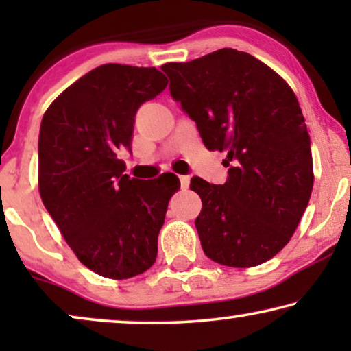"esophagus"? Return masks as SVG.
<instances>
[{
	"mask_svg": "<svg viewBox=\"0 0 351 351\" xmlns=\"http://www.w3.org/2000/svg\"><path fill=\"white\" fill-rule=\"evenodd\" d=\"M179 179H180L182 189H189V185H190V177H189V176H180Z\"/></svg>",
	"mask_w": 351,
	"mask_h": 351,
	"instance_id": "34e87169",
	"label": "esophagus"
}]
</instances>
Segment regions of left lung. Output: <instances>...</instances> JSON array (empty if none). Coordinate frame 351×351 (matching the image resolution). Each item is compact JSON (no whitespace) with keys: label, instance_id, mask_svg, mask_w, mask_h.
I'll list each match as a JSON object with an SVG mask.
<instances>
[{"label":"left lung","instance_id":"left-lung-1","mask_svg":"<svg viewBox=\"0 0 351 351\" xmlns=\"http://www.w3.org/2000/svg\"><path fill=\"white\" fill-rule=\"evenodd\" d=\"M161 70L206 148L227 152L223 185L199 177L190 184L203 203L195 227L204 254L234 268L270 261L289 243L313 189L295 94L270 66L230 47Z\"/></svg>","mask_w":351,"mask_h":351}]
</instances>
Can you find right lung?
Returning a JSON list of instances; mask_svg holds the SVG:
<instances>
[{
  "label": "right lung",
  "instance_id": "1",
  "mask_svg": "<svg viewBox=\"0 0 351 351\" xmlns=\"http://www.w3.org/2000/svg\"><path fill=\"white\" fill-rule=\"evenodd\" d=\"M166 84L155 66L100 65L66 88L43 117V204L80 262L100 276L128 280L156 261L158 234L179 177L131 179L118 150L131 152L138 107Z\"/></svg>",
  "mask_w": 351,
  "mask_h": 351
}]
</instances>
